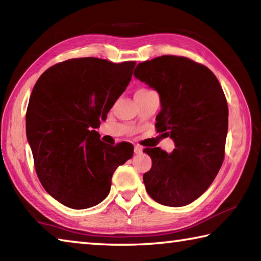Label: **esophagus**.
<instances>
[{
	"label": "esophagus",
	"mask_w": 261,
	"mask_h": 261,
	"mask_svg": "<svg viewBox=\"0 0 261 261\" xmlns=\"http://www.w3.org/2000/svg\"><path fill=\"white\" fill-rule=\"evenodd\" d=\"M135 153H136V154L143 153V147L139 146V145H135Z\"/></svg>",
	"instance_id": "1"
}]
</instances>
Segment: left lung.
Wrapping results in <instances>:
<instances>
[{"label": "left lung", "instance_id": "left-lung-1", "mask_svg": "<svg viewBox=\"0 0 261 261\" xmlns=\"http://www.w3.org/2000/svg\"><path fill=\"white\" fill-rule=\"evenodd\" d=\"M135 77L158 92L159 132L174 140L171 153L145 148L152 168L144 174L146 191L165 206L190 204L218 175L224 156L228 106L208 68L187 57L165 55L137 65Z\"/></svg>", "mask_w": 261, "mask_h": 261}]
</instances>
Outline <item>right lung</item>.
Segmentation results:
<instances>
[{
  "mask_svg": "<svg viewBox=\"0 0 261 261\" xmlns=\"http://www.w3.org/2000/svg\"><path fill=\"white\" fill-rule=\"evenodd\" d=\"M135 65L72 59L47 69L35 83L26 137L42 187L64 206L85 210L100 204L114 171L134 155L132 144L106 145L95 129L129 85Z\"/></svg>",
  "mask_w": 261,
  "mask_h": 261,
  "instance_id": "right-lung-1",
  "label": "right lung"
}]
</instances>
